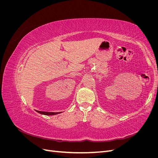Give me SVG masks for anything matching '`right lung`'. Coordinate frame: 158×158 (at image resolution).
<instances>
[{
	"label": "right lung",
	"mask_w": 158,
	"mask_h": 158,
	"mask_svg": "<svg viewBox=\"0 0 158 158\" xmlns=\"http://www.w3.org/2000/svg\"><path fill=\"white\" fill-rule=\"evenodd\" d=\"M37 112H38L40 114H45V115H54V114H56L58 113H60V112H57V113H55V112H45V111H36Z\"/></svg>",
	"instance_id": "add662e5"
}]
</instances>
